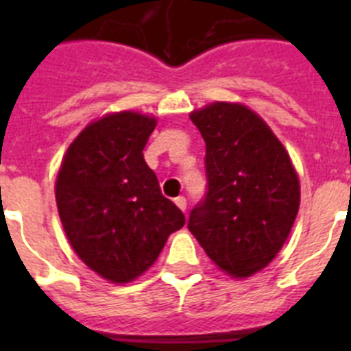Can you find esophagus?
I'll list each match as a JSON object with an SVG mask.
<instances>
[{"instance_id": "obj_1", "label": "esophagus", "mask_w": 351, "mask_h": 351, "mask_svg": "<svg viewBox=\"0 0 351 351\" xmlns=\"http://www.w3.org/2000/svg\"><path fill=\"white\" fill-rule=\"evenodd\" d=\"M173 202H176V206H178L181 210H186V207H188V202H186L184 197H178Z\"/></svg>"}]
</instances>
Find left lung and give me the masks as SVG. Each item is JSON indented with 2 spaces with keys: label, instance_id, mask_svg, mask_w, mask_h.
<instances>
[{
  "label": "left lung",
  "instance_id": "1",
  "mask_svg": "<svg viewBox=\"0 0 351 351\" xmlns=\"http://www.w3.org/2000/svg\"><path fill=\"white\" fill-rule=\"evenodd\" d=\"M206 142L207 193L188 228L223 272L250 278L283 247L300 204L297 172L265 121L241 104L190 114Z\"/></svg>",
  "mask_w": 351,
  "mask_h": 351
}]
</instances>
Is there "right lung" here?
I'll return each mask as SVG.
<instances>
[{"label": "right lung", "mask_w": 351, "mask_h": 351, "mask_svg": "<svg viewBox=\"0 0 351 351\" xmlns=\"http://www.w3.org/2000/svg\"><path fill=\"white\" fill-rule=\"evenodd\" d=\"M156 119L114 112L88 125L71 142L56 179L64 234L89 269L130 283L144 274L184 214L161 195L144 160Z\"/></svg>", "instance_id": "obj_1"}]
</instances>
